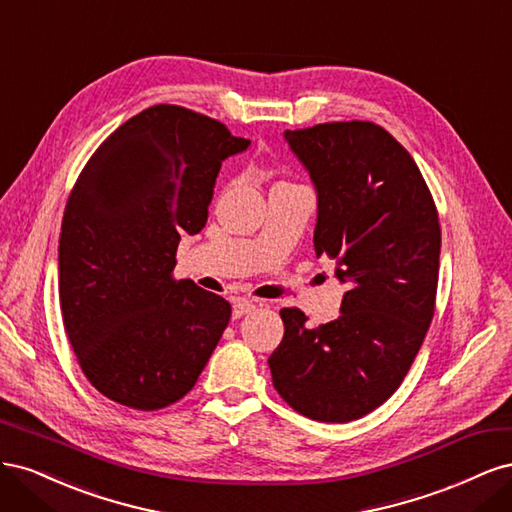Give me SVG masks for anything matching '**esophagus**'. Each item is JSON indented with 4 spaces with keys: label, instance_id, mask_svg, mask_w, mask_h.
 I'll return each instance as SVG.
<instances>
[{
    "label": "esophagus",
    "instance_id": "obj_1",
    "mask_svg": "<svg viewBox=\"0 0 512 512\" xmlns=\"http://www.w3.org/2000/svg\"><path fill=\"white\" fill-rule=\"evenodd\" d=\"M254 307H256L254 301H250V299H239V301H235V305H232V318H241V316H245V314H250Z\"/></svg>",
    "mask_w": 512,
    "mask_h": 512
}]
</instances>
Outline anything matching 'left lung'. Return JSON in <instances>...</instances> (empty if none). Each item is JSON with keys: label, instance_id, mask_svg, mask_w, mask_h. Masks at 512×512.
Returning <instances> with one entry per match:
<instances>
[{"label": "left lung", "instance_id": "left-lung-1", "mask_svg": "<svg viewBox=\"0 0 512 512\" xmlns=\"http://www.w3.org/2000/svg\"><path fill=\"white\" fill-rule=\"evenodd\" d=\"M318 192L314 247L348 284L342 316L309 329L284 307L275 391L322 423L356 421L404 382L436 312L440 222L410 153L371 121L286 130Z\"/></svg>", "mask_w": 512, "mask_h": 512}]
</instances>
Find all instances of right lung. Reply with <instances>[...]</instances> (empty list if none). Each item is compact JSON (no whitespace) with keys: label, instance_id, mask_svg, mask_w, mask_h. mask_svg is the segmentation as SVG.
Returning a JSON list of instances; mask_svg holds the SVG:
<instances>
[{"label":"right lung","instance_id":"right-lung-1","mask_svg":"<svg viewBox=\"0 0 512 512\" xmlns=\"http://www.w3.org/2000/svg\"><path fill=\"white\" fill-rule=\"evenodd\" d=\"M218 119L156 104L76 179L59 237V303L85 378L134 410L188 395L230 320L220 294L175 280L183 232L205 228L222 162L247 149Z\"/></svg>","mask_w":512,"mask_h":512}]
</instances>
